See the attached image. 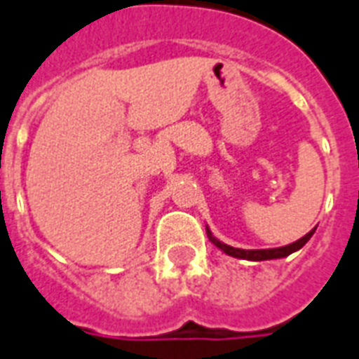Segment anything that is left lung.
Listing matches in <instances>:
<instances>
[{
    "label": "left lung",
    "mask_w": 359,
    "mask_h": 359,
    "mask_svg": "<svg viewBox=\"0 0 359 359\" xmlns=\"http://www.w3.org/2000/svg\"><path fill=\"white\" fill-rule=\"evenodd\" d=\"M315 230L313 229L311 232L304 236V238H299L298 241H294L290 245H285V247H277V249H238V247H230L223 241H219L215 236L211 234V230L205 226V232H208V238L210 241L213 243L215 247H219L224 255H229V257H234V258H243V260H252V262H260V260H273V258H285L288 255H292V252L299 251L302 247L311 240V236L315 234Z\"/></svg>",
    "instance_id": "8db88e82"
}]
</instances>
